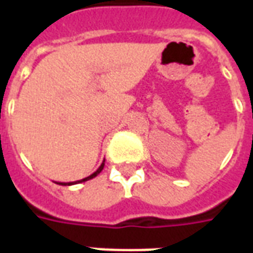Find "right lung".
Instances as JSON below:
<instances>
[{
    "label": "right lung",
    "mask_w": 253,
    "mask_h": 253,
    "mask_svg": "<svg viewBox=\"0 0 253 253\" xmlns=\"http://www.w3.org/2000/svg\"><path fill=\"white\" fill-rule=\"evenodd\" d=\"M105 161V160H104ZM104 161L101 163V165L99 167V169L96 170V172H93L92 175H89L88 177H85V179H81V180H77V181H70V183H62V181H58L57 184H61V186H73V184H78V183H83V181H86V180H90V179H93V177H96V176L99 175L100 172L103 170V168H104Z\"/></svg>",
    "instance_id": "right-lung-1"
}]
</instances>
